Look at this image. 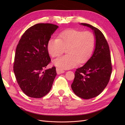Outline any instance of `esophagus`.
<instances>
[{
    "label": "esophagus",
    "instance_id": "obj_1",
    "mask_svg": "<svg viewBox=\"0 0 125 125\" xmlns=\"http://www.w3.org/2000/svg\"><path fill=\"white\" fill-rule=\"evenodd\" d=\"M56 71H57V74H61V73H64V70L61 68H59V67H57L56 68Z\"/></svg>",
    "mask_w": 125,
    "mask_h": 125
}]
</instances>
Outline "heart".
I'll return each instance as SVG.
<instances>
[{"label": "heart", "instance_id": "obj_1", "mask_svg": "<svg viewBox=\"0 0 125 125\" xmlns=\"http://www.w3.org/2000/svg\"><path fill=\"white\" fill-rule=\"evenodd\" d=\"M95 44V37L92 32L69 29L59 33L58 38L49 39L48 49L52 58H57L67 48L68 54L56 59L54 63L67 69L74 67L78 62L83 63L87 61L92 54Z\"/></svg>", "mask_w": 125, "mask_h": 125}]
</instances>
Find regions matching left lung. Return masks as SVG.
<instances>
[{
  "instance_id": "left-lung-1",
  "label": "left lung",
  "mask_w": 125,
  "mask_h": 125,
  "mask_svg": "<svg viewBox=\"0 0 125 125\" xmlns=\"http://www.w3.org/2000/svg\"><path fill=\"white\" fill-rule=\"evenodd\" d=\"M81 24L94 31L95 49L87 63L76 69L71 88L78 97L89 99L99 95L107 86L112 71V64L109 45L102 32L90 24Z\"/></svg>"
}]
</instances>
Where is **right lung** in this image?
I'll return each mask as SVG.
<instances>
[{
    "mask_svg": "<svg viewBox=\"0 0 125 125\" xmlns=\"http://www.w3.org/2000/svg\"><path fill=\"white\" fill-rule=\"evenodd\" d=\"M58 28L50 23L35 24L25 31L17 46L14 72L19 87L30 97L42 98L52 88L56 67L45 68L51 61L48 43Z\"/></svg>",
    "mask_w": 125,
    "mask_h": 125,
    "instance_id": "right-lung-1",
    "label": "right lung"
}]
</instances>
